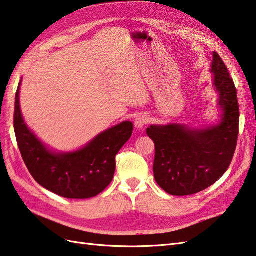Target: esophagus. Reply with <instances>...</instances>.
I'll list each match as a JSON object with an SVG mask.
<instances>
[{
  "instance_id": "1",
  "label": "esophagus",
  "mask_w": 256,
  "mask_h": 256,
  "mask_svg": "<svg viewBox=\"0 0 256 256\" xmlns=\"http://www.w3.org/2000/svg\"><path fill=\"white\" fill-rule=\"evenodd\" d=\"M148 122H150V118H148V116L146 114H138V116L135 118L134 126H135L136 128L142 130Z\"/></svg>"
}]
</instances>
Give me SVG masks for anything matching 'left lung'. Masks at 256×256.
<instances>
[{
    "instance_id": "left-lung-1",
    "label": "left lung",
    "mask_w": 256,
    "mask_h": 256,
    "mask_svg": "<svg viewBox=\"0 0 256 256\" xmlns=\"http://www.w3.org/2000/svg\"><path fill=\"white\" fill-rule=\"evenodd\" d=\"M212 56L222 122L203 130L169 124L150 126L146 130L155 142V180L171 195H191L212 186L227 171L234 155L240 118L236 89L222 58L216 52Z\"/></svg>"
}]
</instances>
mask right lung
Masks as SVG:
<instances>
[{"mask_svg": "<svg viewBox=\"0 0 256 256\" xmlns=\"http://www.w3.org/2000/svg\"><path fill=\"white\" fill-rule=\"evenodd\" d=\"M20 87L15 96L14 130L22 157L41 186L65 198H89L109 186L116 171V156L133 133L132 122H122L96 136L73 152H50L24 121Z\"/></svg>", "mask_w": 256, "mask_h": 256, "instance_id": "obj_1", "label": "right lung"}]
</instances>
